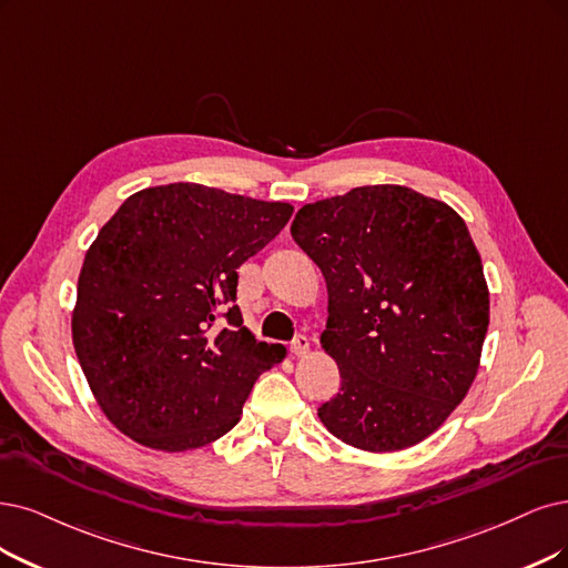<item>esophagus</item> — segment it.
I'll use <instances>...</instances> for the list:
<instances>
[{
    "label": "esophagus",
    "instance_id": "1",
    "mask_svg": "<svg viewBox=\"0 0 568 568\" xmlns=\"http://www.w3.org/2000/svg\"><path fill=\"white\" fill-rule=\"evenodd\" d=\"M308 346H311L308 337H304V334H297V337L292 339V344H290V351H292V355H306Z\"/></svg>",
    "mask_w": 568,
    "mask_h": 568
}]
</instances>
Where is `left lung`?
I'll use <instances>...</instances> for the list:
<instances>
[{
    "mask_svg": "<svg viewBox=\"0 0 568 568\" xmlns=\"http://www.w3.org/2000/svg\"><path fill=\"white\" fill-rule=\"evenodd\" d=\"M292 239L327 283L323 348L342 388L323 426L365 452L422 443L464 400L489 327V290L466 222L400 184L304 205Z\"/></svg>",
    "mask_w": 568,
    "mask_h": 568,
    "instance_id": "8db88e82",
    "label": "left lung"
}]
</instances>
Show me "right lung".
Segmentation results:
<instances>
[{
  "label": "right lung",
  "mask_w": 568,
  "mask_h": 568,
  "mask_svg": "<svg viewBox=\"0 0 568 568\" xmlns=\"http://www.w3.org/2000/svg\"><path fill=\"white\" fill-rule=\"evenodd\" d=\"M290 215V203L175 182L129 196L100 229L79 273L72 339L121 433L186 452L239 424L257 376L285 358L243 327L239 266Z\"/></svg>",
  "instance_id": "obj_1"
}]
</instances>
